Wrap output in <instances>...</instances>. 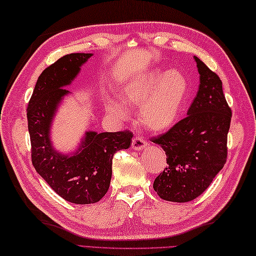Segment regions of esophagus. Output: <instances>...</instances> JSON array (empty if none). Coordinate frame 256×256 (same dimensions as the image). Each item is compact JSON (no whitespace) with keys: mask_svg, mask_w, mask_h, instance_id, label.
I'll return each mask as SVG.
<instances>
[{"mask_svg":"<svg viewBox=\"0 0 256 256\" xmlns=\"http://www.w3.org/2000/svg\"><path fill=\"white\" fill-rule=\"evenodd\" d=\"M147 146V142H145V140L140 136H136L135 138L132 140V147L135 150H144V147Z\"/></svg>","mask_w":256,"mask_h":256,"instance_id":"obj_1","label":"esophagus"}]
</instances>
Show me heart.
Instances as JSON below:
<instances>
[{"label": "heart", "instance_id": "heart-1", "mask_svg": "<svg viewBox=\"0 0 256 256\" xmlns=\"http://www.w3.org/2000/svg\"><path fill=\"white\" fill-rule=\"evenodd\" d=\"M189 92V83L178 70L153 68L126 83L122 100L108 98L106 109L112 118L128 116V106L140 108V120L153 132L168 130L178 122Z\"/></svg>", "mask_w": 256, "mask_h": 256}]
</instances>
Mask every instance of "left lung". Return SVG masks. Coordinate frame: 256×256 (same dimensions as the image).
Returning <instances> with one entry per match:
<instances>
[{"instance_id":"8db88e82","label":"left lung","mask_w":256,"mask_h":256,"mask_svg":"<svg viewBox=\"0 0 256 256\" xmlns=\"http://www.w3.org/2000/svg\"><path fill=\"white\" fill-rule=\"evenodd\" d=\"M200 76L188 116L163 135L152 138L166 154V168L155 178L160 198L172 202L196 199L212 182L227 160L232 110L219 76L194 56Z\"/></svg>"}]
</instances>
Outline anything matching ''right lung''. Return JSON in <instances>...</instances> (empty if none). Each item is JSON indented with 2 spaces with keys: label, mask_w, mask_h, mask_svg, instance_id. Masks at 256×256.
<instances>
[{
  "label": "right lung",
  "mask_w": 256,
  "mask_h": 256,
  "mask_svg": "<svg viewBox=\"0 0 256 256\" xmlns=\"http://www.w3.org/2000/svg\"><path fill=\"white\" fill-rule=\"evenodd\" d=\"M93 54H70L47 67L38 78L26 116L31 160L36 171L62 199L76 204H96L109 190L112 158L129 148L132 134L86 132L74 153L62 154L52 144L50 129L58 106L70 93L65 88Z\"/></svg>",
  "instance_id": "1"
}]
</instances>
